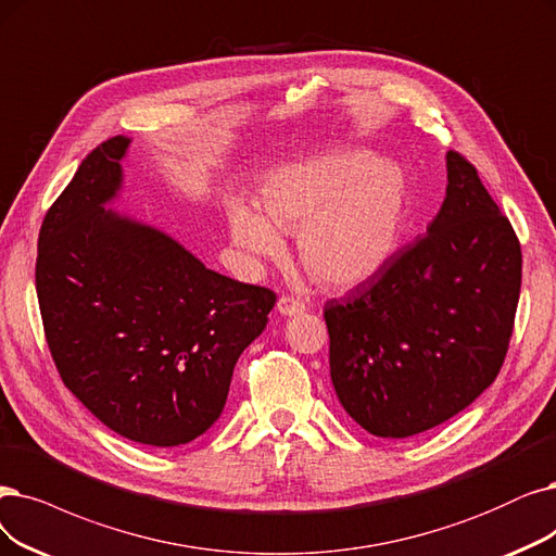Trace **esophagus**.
<instances>
[{"label":"esophagus","mask_w":556,"mask_h":556,"mask_svg":"<svg viewBox=\"0 0 556 556\" xmlns=\"http://www.w3.org/2000/svg\"><path fill=\"white\" fill-rule=\"evenodd\" d=\"M276 307H278V313L285 315V317H296V315H301L303 309H305V303L294 299V296H280Z\"/></svg>","instance_id":"esophagus-1"}]
</instances>
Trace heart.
Returning <instances> with one entry per match:
<instances>
[{"instance_id": "heart-1", "label": "heart", "mask_w": 556, "mask_h": 556, "mask_svg": "<svg viewBox=\"0 0 556 556\" xmlns=\"http://www.w3.org/2000/svg\"><path fill=\"white\" fill-rule=\"evenodd\" d=\"M408 195V177L396 162L340 150L274 173L260 191V210L232 198L228 228L253 260L280 257V232H299L305 271L332 290H349L392 260Z\"/></svg>"}]
</instances>
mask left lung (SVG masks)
<instances>
[{
    "mask_svg": "<svg viewBox=\"0 0 556 556\" xmlns=\"http://www.w3.org/2000/svg\"><path fill=\"white\" fill-rule=\"evenodd\" d=\"M520 280L508 218L447 152V195L427 232L324 307L344 410L371 435L408 438L468 408L500 374Z\"/></svg>",
    "mask_w": 556,
    "mask_h": 556,
    "instance_id": "1",
    "label": "left lung"
}]
</instances>
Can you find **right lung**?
Segmentation results:
<instances>
[{"instance_id":"add662e5","label":"right lung","mask_w":556,"mask_h":556,"mask_svg":"<svg viewBox=\"0 0 556 556\" xmlns=\"http://www.w3.org/2000/svg\"><path fill=\"white\" fill-rule=\"evenodd\" d=\"M129 143H100L48 210L36 292L65 388L118 435L177 447L218 419L276 294L207 269L166 232L106 207Z\"/></svg>"}]
</instances>
